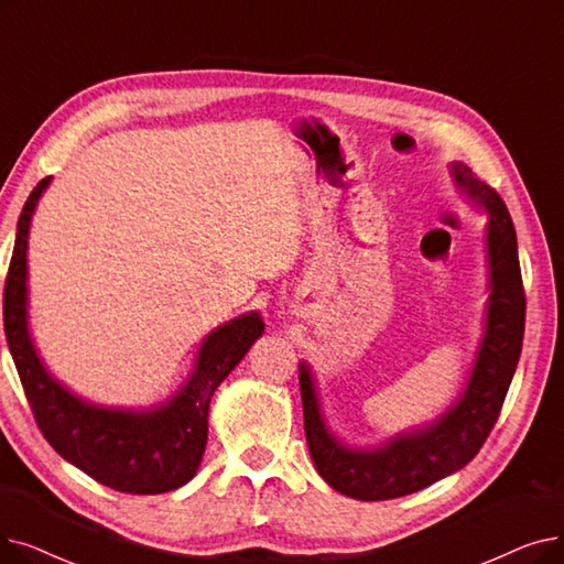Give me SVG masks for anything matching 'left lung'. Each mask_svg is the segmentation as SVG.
I'll return each instance as SVG.
<instances>
[{
    "mask_svg": "<svg viewBox=\"0 0 564 564\" xmlns=\"http://www.w3.org/2000/svg\"><path fill=\"white\" fill-rule=\"evenodd\" d=\"M452 177L475 207L488 212V311L470 380L456 403L429 426L399 433L371 449L343 445L327 429L308 364H300L304 431L315 470L334 491L355 500L401 498L470 463L494 431L521 357L525 332V290L517 230L496 188L454 161Z\"/></svg>",
    "mask_w": 564,
    "mask_h": 564,
    "instance_id": "obj_1",
    "label": "left lung"
}]
</instances>
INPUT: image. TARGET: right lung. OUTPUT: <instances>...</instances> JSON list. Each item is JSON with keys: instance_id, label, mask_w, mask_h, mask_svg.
I'll use <instances>...</instances> for the list:
<instances>
[{"instance_id": "obj_1", "label": "right lung", "mask_w": 564, "mask_h": 564, "mask_svg": "<svg viewBox=\"0 0 564 564\" xmlns=\"http://www.w3.org/2000/svg\"><path fill=\"white\" fill-rule=\"evenodd\" d=\"M51 177L22 207L4 285V332L34 420L53 449L91 479L121 494H167L193 479L207 445V412L216 387L262 336L258 313L216 327L173 399L150 410L104 408L73 394L47 373L28 327V237L34 207Z\"/></svg>"}]
</instances>
